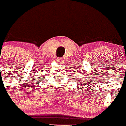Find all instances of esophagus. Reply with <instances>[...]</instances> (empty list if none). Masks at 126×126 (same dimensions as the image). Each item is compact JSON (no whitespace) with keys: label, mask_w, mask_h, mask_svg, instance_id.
Returning a JSON list of instances; mask_svg holds the SVG:
<instances>
[{"label":"esophagus","mask_w":126,"mask_h":126,"mask_svg":"<svg viewBox=\"0 0 126 126\" xmlns=\"http://www.w3.org/2000/svg\"><path fill=\"white\" fill-rule=\"evenodd\" d=\"M62 59L61 58H57V62H59V63H60V64H62Z\"/></svg>","instance_id":"34e87169"}]
</instances>
